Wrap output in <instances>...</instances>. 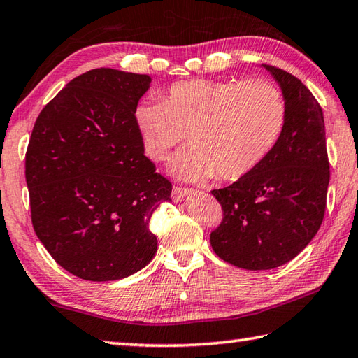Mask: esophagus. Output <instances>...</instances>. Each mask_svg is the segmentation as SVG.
Here are the masks:
<instances>
[{
	"label": "esophagus",
	"mask_w": 358,
	"mask_h": 358,
	"mask_svg": "<svg viewBox=\"0 0 358 358\" xmlns=\"http://www.w3.org/2000/svg\"><path fill=\"white\" fill-rule=\"evenodd\" d=\"M192 191L191 189H185V187H178V186H173L172 189V200L173 201H181L183 200L186 195L191 194Z\"/></svg>",
	"instance_id": "obj_1"
}]
</instances>
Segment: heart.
<instances>
[{
	"label": "heart",
	"mask_w": 358,
	"mask_h": 358,
	"mask_svg": "<svg viewBox=\"0 0 358 358\" xmlns=\"http://www.w3.org/2000/svg\"><path fill=\"white\" fill-rule=\"evenodd\" d=\"M285 117L281 90L265 79L177 82L164 101H143L133 111L152 159H164L189 133L192 145L171 161L172 173L189 181L253 172L275 149Z\"/></svg>",
	"instance_id": "b5f03b06"
}]
</instances>
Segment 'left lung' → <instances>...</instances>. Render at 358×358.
Returning a JSON list of instances; mask_svg holds the SVG:
<instances>
[{
    "instance_id": "1",
    "label": "left lung",
    "mask_w": 358,
    "mask_h": 358,
    "mask_svg": "<svg viewBox=\"0 0 358 358\" xmlns=\"http://www.w3.org/2000/svg\"><path fill=\"white\" fill-rule=\"evenodd\" d=\"M282 91L287 117L275 149L253 172L213 191L223 209L211 247L245 270L292 261L318 233L326 211L329 159L320 103L295 76L261 65Z\"/></svg>"
}]
</instances>
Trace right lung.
<instances>
[{
    "mask_svg": "<svg viewBox=\"0 0 358 358\" xmlns=\"http://www.w3.org/2000/svg\"><path fill=\"white\" fill-rule=\"evenodd\" d=\"M152 77L97 68L41 110L26 152L35 234L60 267L85 281H117L157 253L152 213L172 185L144 155L133 121Z\"/></svg>",
    "mask_w": 358,
    "mask_h": 358,
    "instance_id": "1",
    "label": "right lung"
}]
</instances>
